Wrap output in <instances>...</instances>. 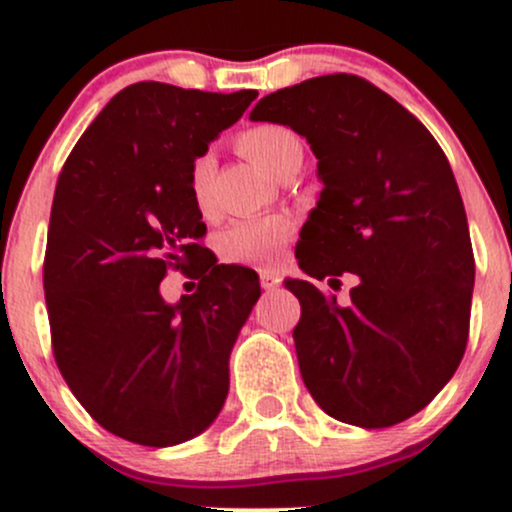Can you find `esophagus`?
<instances>
[{"label":"esophagus","mask_w":512,"mask_h":512,"mask_svg":"<svg viewBox=\"0 0 512 512\" xmlns=\"http://www.w3.org/2000/svg\"><path fill=\"white\" fill-rule=\"evenodd\" d=\"M260 284H262L264 291H274V289H279V286H281V276L272 272V269H262Z\"/></svg>","instance_id":"obj_1"}]
</instances>
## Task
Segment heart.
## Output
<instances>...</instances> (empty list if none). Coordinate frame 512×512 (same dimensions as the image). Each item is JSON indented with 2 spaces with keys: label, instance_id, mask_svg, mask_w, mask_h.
<instances>
[{
  "label": "heart",
  "instance_id": "b5f03b06",
  "mask_svg": "<svg viewBox=\"0 0 512 512\" xmlns=\"http://www.w3.org/2000/svg\"><path fill=\"white\" fill-rule=\"evenodd\" d=\"M238 149L262 170L276 175L289 163L303 158V144L293 129L284 125H257L238 137ZM216 158L209 151L199 154L190 166L192 199L202 211L211 209V180ZM293 223L286 216H260V219L236 221L223 231L219 250L223 260L238 264H274L286 240L291 238Z\"/></svg>",
  "mask_w": 512,
  "mask_h": 512
}]
</instances>
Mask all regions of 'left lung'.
<instances>
[{
    "label": "left lung",
    "instance_id": "1",
    "mask_svg": "<svg viewBox=\"0 0 512 512\" xmlns=\"http://www.w3.org/2000/svg\"><path fill=\"white\" fill-rule=\"evenodd\" d=\"M250 120L291 127L317 158L322 192L298 267L315 279L358 276L349 305L286 281L301 301L293 342L305 387L344 424L409 419L467 349L474 257L448 158L407 108L354 74L269 93Z\"/></svg>",
    "mask_w": 512,
    "mask_h": 512
}]
</instances>
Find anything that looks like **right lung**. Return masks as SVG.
I'll use <instances>...</instances> for the list:
<instances>
[{
  "instance_id": "right-lung-1",
  "label": "right lung",
  "mask_w": 512,
  "mask_h": 512,
  "mask_svg": "<svg viewBox=\"0 0 512 512\" xmlns=\"http://www.w3.org/2000/svg\"><path fill=\"white\" fill-rule=\"evenodd\" d=\"M257 91L161 81L122 88L64 163L52 199L43 284L52 351L69 390L105 431L168 448L214 424L228 358L260 298L248 267L214 264L190 166ZM170 266L200 279L162 301Z\"/></svg>"
}]
</instances>
